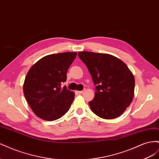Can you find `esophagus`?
Returning <instances> with one entry per match:
<instances>
[{"mask_svg": "<svg viewBox=\"0 0 159 159\" xmlns=\"http://www.w3.org/2000/svg\"><path fill=\"white\" fill-rule=\"evenodd\" d=\"M84 92V90H82V91H77V93H79V94H81V93H83Z\"/></svg>", "mask_w": 159, "mask_h": 159, "instance_id": "34e87169", "label": "esophagus"}]
</instances>
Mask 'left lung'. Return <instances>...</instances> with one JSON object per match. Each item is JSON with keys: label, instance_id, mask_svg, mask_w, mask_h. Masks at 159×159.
Instances as JSON below:
<instances>
[{"label": "left lung", "instance_id": "left-lung-1", "mask_svg": "<svg viewBox=\"0 0 159 159\" xmlns=\"http://www.w3.org/2000/svg\"><path fill=\"white\" fill-rule=\"evenodd\" d=\"M95 85L94 98L89 102L92 112L110 119L121 115L134 96V78L127 65L107 54L79 52Z\"/></svg>", "mask_w": 159, "mask_h": 159}]
</instances>
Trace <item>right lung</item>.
Instances as JSON below:
<instances>
[{
	"instance_id": "obj_1",
	"label": "right lung",
	"mask_w": 159,
	"mask_h": 159,
	"mask_svg": "<svg viewBox=\"0 0 159 159\" xmlns=\"http://www.w3.org/2000/svg\"><path fill=\"white\" fill-rule=\"evenodd\" d=\"M76 52H63L42 57L28 71L23 85L24 95L33 112L46 121L61 117L69 110L74 93L62 83Z\"/></svg>"
}]
</instances>
